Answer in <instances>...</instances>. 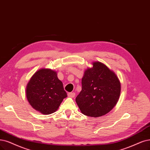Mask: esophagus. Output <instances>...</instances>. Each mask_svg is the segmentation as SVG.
<instances>
[{
    "label": "esophagus",
    "instance_id": "34e87169",
    "mask_svg": "<svg viewBox=\"0 0 150 150\" xmlns=\"http://www.w3.org/2000/svg\"><path fill=\"white\" fill-rule=\"evenodd\" d=\"M75 96V93H68V96L70 98H74Z\"/></svg>",
    "mask_w": 150,
    "mask_h": 150
}]
</instances>
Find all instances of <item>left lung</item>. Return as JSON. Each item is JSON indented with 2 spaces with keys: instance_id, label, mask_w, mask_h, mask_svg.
Listing matches in <instances>:
<instances>
[{
  "instance_id": "obj_1",
  "label": "left lung",
  "mask_w": 150,
  "mask_h": 150,
  "mask_svg": "<svg viewBox=\"0 0 150 150\" xmlns=\"http://www.w3.org/2000/svg\"><path fill=\"white\" fill-rule=\"evenodd\" d=\"M81 79V91L75 101L82 114L93 117L106 115L117 103L121 85L115 72L102 62H93Z\"/></svg>"
}]
</instances>
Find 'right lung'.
Listing matches in <instances>:
<instances>
[{"label":"right lung","instance_id":"1","mask_svg":"<svg viewBox=\"0 0 150 150\" xmlns=\"http://www.w3.org/2000/svg\"><path fill=\"white\" fill-rule=\"evenodd\" d=\"M26 96L33 109L48 115L56 111L67 95L57 71L43 68L36 71L27 83Z\"/></svg>","mask_w":150,"mask_h":150}]
</instances>
